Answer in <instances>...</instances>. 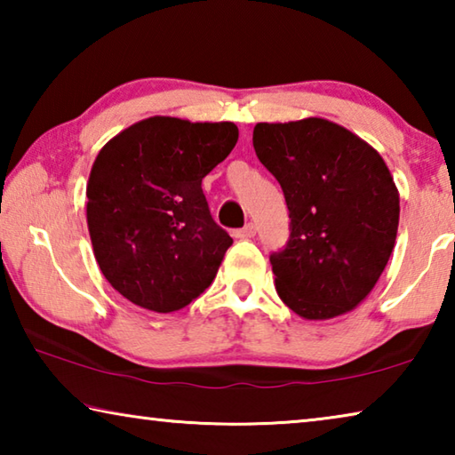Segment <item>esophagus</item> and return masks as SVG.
Wrapping results in <instances>:
<instances>
[{"mask_svg": "<svg viewBox=\"0 0 455 455\" xmlns=\"http://www.w3.org/2000/svg\"><path fill=\"white\" fill-rule=\"evenodd\" d=\"M257 235V227L252 225V222H249V225H244L243 228H238L236 233H235V236L236 238H243V241H249V238H252Z\"/></svg>", "mask_w": 455, "mask_h": 455, "instance_id": "34e87169", "label": "esophagus"}]
</instances>
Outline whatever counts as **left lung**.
Listing matches in <instances>:
<instances>
[{
	"label": "left lung",
	"instance_id": "left-lung-1",
	"mask_svg": "<svg viewBox=\"0 0 455 455\" xmlns=\"http://www.w3.org/2000/svg\"><path fill=\"white\" fill-rule=\"evenodd\" d=\"M252 146L279 180L291 235L271 265L281 301L325 321L355 309L394 251L399 192L373 146L325 118L259 122Z\"/></svg>",
	"mask_w": 455,
	"mask_h": 455
}]
</instances>
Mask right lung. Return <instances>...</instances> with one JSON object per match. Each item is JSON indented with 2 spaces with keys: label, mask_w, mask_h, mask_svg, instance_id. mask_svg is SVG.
I'll list each match as a JSON object with an SVG mask.
<instances>
[{
  "label": "right lung",
  "mask_w": 455,
  "mask_h": 455,
  "mask_svg": "<svg viewBox=\"0 0 455 455\" xmlns=\"http://www.w3.org/2000/svg\"><path fill=\"white\" fill-rule=\"evenodd\" d=\"M236 140L233 122L152 116L98 152L88 230L100 271L128 301L172 313L211 287L233 238L212 220L200 184Z\"/></svg>",
  "instance_id": "1"
}]
</instances>
